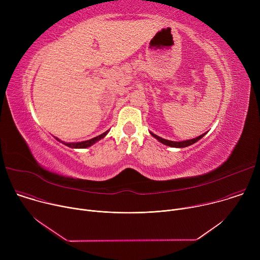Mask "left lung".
<instances>
[{"mask_svg": "<svg viewBox=\"0 0 260 260\" xmlns=\"http://www.w3.org/2000/svg\"><path fill=\"white\" fill-rule=\"evenodd\" d=\"M150 134H151L155 139H157L159 142H161L162 144H165V145H167V146H170V147H176V148H184V147L190 146V145L194 144L196 142H198L199 140H201V139L206 135V133H205V134L199 136L198 138H194V139H191V140L182 141V142H174V141H170V140L162 139V138H160V137H158V136H156V135H154V134H152V133H150Z\"/></svg>", "mask_w": 260, "mask_h": 260, "instance_id": "1", "label": "left lung"}]
</instances>
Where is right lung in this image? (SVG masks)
I'll return each mask as SVG.
<instances>
[{
	"label": "right lung",
	"mask_w": 260,
	"mask_h": 260,
	"mask_svg": "<svg viewBox=\"0 0 260 260\" xmlns=\"http://www.w3.org/2000/svg\"><path fill=\"white\" fill-rule=\"evenodd\" d=\"M108 132H109V131L105 132L104 134H102V135H100V136H98V137H95V138H92V139H90V140H87V141H83V142H79V143H63V144H66L68 147H71V148H87V147L91 146L92 144H94L95 142H98L99 140L103 139V138L108 134ZM55 139L58 140L57 138H55ZM58 141H59V140H58Z\"/></svg>",
	"instance_id": "right-lung-1"
}]
</instances>
